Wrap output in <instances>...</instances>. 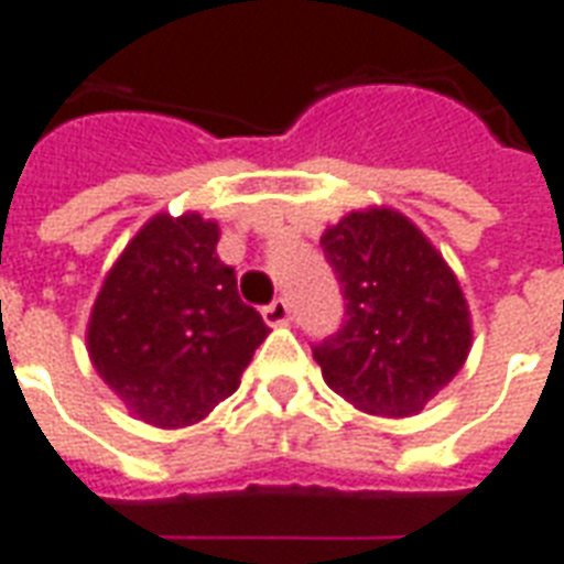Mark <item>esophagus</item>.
<instances>
[{
  "mask_svg": "<svg viewBox=\"0 0 564 564\" xmlns=\"http://www.w3.org/2000/svg\"><path fill=\"white\" fill-rule=\"evenodd\" d=\"M261 315H264V324H270V327H282V324H288V317H291V306H288V300H273L270 306L261 308Z\"/></svg>",
  "mask_w": 564,
  "mask_h": 564,
  "instance_id": "34e87169",
  "label": "esophagus"
}]
</instances>
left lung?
<instances>
[{"label": "left lung", "mask_w": 564, "mask_h": 564, "mask_svg": "<svg viewBox=\"0 0 564 564\" xmlns=\"http://www.w3.org/2000/svg\"><path fill=\"white\" fill-rule=\"evenodd\" d=\"M321 247L345 294V324L315 347L327 387L371 416H416L473 347L455 270L413 219L387 205L345 214Z\"/></svg>", "instance_id": "8db88e82"}]
</instances>
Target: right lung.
Listing matches in <instances>:
<instances>
[{
  "label": "right lung",
  "instance_id": "1",
  "mask_svg": "<svg viewBox=\"0 0 564 564\" xmlns=\"http://www.w3.org/2000/svg\"><path fill=\"white\" fill-rule=\"evenodd\" d=\"M219 226L196 210L154 214L109 267L88 317V359L124 408L154 427L196 425L226 401L267 324L217 258Z\"/></svg>",
  "mask_w": 564,
  "mask_h": 564
}]
</instances>
